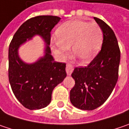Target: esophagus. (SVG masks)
I'll return each instance as SVG.
<instances>
[{
  "mask_svg": "<svg viewBox=\"0 0 129 129\" xmlns=\"http://www.w3.org/2000/svg\"><path fill=\"white\" fill-rule=\"evenodd\" d=\"M74 70V67L72 66L71 64H67L66 65V71L67 73V75H71L72 74V72Z\"/></svg>",
  "mask_w": 129,
  "mask_h": 129,
  "instance_id": "obj_1",
  "label": "esophagus"
}]
</instances>
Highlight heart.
I'll return each instance as SVG.
<instances>
[{
    "instance_id": "obj_1",
    "label": "heart",
    "mask_w": 129,
    "mask_h": 129,
    "mask_svg": "<svg viewBox=\"0 0 129 129\" xmlns=\"http://www.w3.org/2000/svg\"><path fill=\"white\" fill-rule=\"evenodd\" d=\"M57 40L52 42V48L60 59H65L72 46L73 54L80 62L87 63L100 51L103 42V31L95 22L72 20L63 23L56 30Z\"/></svg>"
}]
</instances>
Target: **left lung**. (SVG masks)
I'll return each mask as SVG.
<instances>
[{
    "mask_svg": "<svg viewBox=\"0 0 129 129\" xmlns=\"http://www.w3.org/2000/svg\"><path fill=\"white\" fill-rule=\"evenodd\" d=\"M103 31L102 49L85 67L75 68L72 77L75 85L70 101L77 108L93 110L107 101L117 83L120 51L115 33L106 22L94 17Z\"/></svg>",
    "mask_w": 129,
    "mask_h": 129,
    "instance_id": "obj_1",
    "label": "left lung"
}]
</instances>
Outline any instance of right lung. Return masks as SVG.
I'll return each instance as SVG.
<instances>
[{
  "mask_svg": "<svg viewBox=\"0 0 129 129\" xmlns=\"http://www.w3.org/2000/svg\"><path fill=\"white\" fill-rule=\"evenodd\" d=\"M57 16H38L27 19L14 35L9 48V80L17 100L30 110L46 107L52 90L66 77V63L55 61L51 55L50 32L60 21ZM35 35L45 43V55L34 63L24 62L19 56L21 45Z\"/></svg>",
  "mask_w": 129,
  "mask_h": 129,
  "instance_id": "add662e5",
  "label": "right lung"
}]
</instances>
